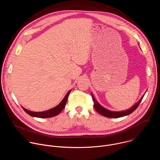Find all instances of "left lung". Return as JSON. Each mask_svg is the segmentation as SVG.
<instances>
[{
    "label": "left lung",
    "mask_w": 160,
    "mask_h": 160,
    "mask_svg": "<svg viewBox=\"0 0 160 160\" xmlns=\"http://www.w3.org/2000/svg\"><path fill=\"white\" fill-rule=\"evenodd\" d=\"M91 96H92V100L94 101V106L95 109L99 113H100L101 115H102L106 117H108V118H120V117H125V116L130 115V113L133 112L137 108H138V107L140 104V103L144 97V96H143L138 102H137L133 106H132L130 109H129L128 110L122 111H109V110L104 108L101 104H99L92 93H91Z\"/></svg>",
    "instance_id": "1"
}]
</instances>
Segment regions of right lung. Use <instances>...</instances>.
Wrapping results in <instances>:
<instances>
[{
    "label": "right lung",
    "mask_w": 160,
    "mask_h": 160,
    "mask_svg": "<svg viewBox=\"0 0 160 160\" xmlns=\"http://www.w3.org/2000/svg\"><path fill=\"white\" fill-rule=\"evenodd\" d=\"M71 90H72L68 91V92L66 94V95L65 96V97L64 98L62 101L57 106H56L54 108H52L49 110H47V111H42V112H33V111H30L28 109H26L23 107H22V108L27 114H28L30 116H32V117H37V118H51V117H55V116L59 115V114L62 111V110L64 108L65 105L66 104L68 98V96H69V94L71 92Z\"/></svg>",
    "instance_id": "right-lung-1"
}]
</instances>
